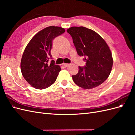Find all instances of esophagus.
<instances>
[{"mask_svg": "<svg viewBox=\"0 0 135 135\" xmlns=\"http://www.w3.org/2000/svg\"><path fill=\"white\" fill-rule=\"evenodd\" d=\"M62 65L64 66V67H65V68H66V67L69 66V65H70V64H62Z\"/></svg>", "mask_w": 135, "mask_h": 135, "instance_id": "esophagus-1", "label": "esophagus"}]
</instances>
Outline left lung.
I'll return each instance as SVG.
<instances>
[{
  "instance_id": "1",
  "label": "left lung",
  "mask_w": 135,
  "mask_h": 135,
  "mask_svg": "<svg viewBox=\"0 0 135 135\" xmlns=\"http://www.w3.org/2000/svg\"><path fill=\"white\" fill-rule=\"evenodd\" d=\"M67 32L78 55L85 61V66H79L78 74L72 76L73 81L84 89L99 86L107 79L112 69L113 60L108 44L97 32L83 26L71 27Z\"/></svg>"
}]
</instances>
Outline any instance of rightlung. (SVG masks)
I'll return each mask as SVG.
<instances>
[{
  "label": "right lung",
  "mask_w": 135,
  "mask_h": 135,
  "mask_svg": "<svg viewBox=\"0 0 135 135\" xmlns=\"http://www.w3.org/2000/svg\"><path fill=\"white\" fill-rule=\"evenodd\" d=\"M64 28L49 26L40 31L26 47L21 61L22 74L27 83L36 89L51 86L56 80L61 70L55 65L51 54L52 41L64 32Z\"/></svg>",
  "instance_id": "obj_1"
}]
</instances>
